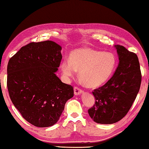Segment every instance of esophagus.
I'll return each instance as SVG.
<instances>
[{"mask_svg":"<svg viewBox=\"0 0 149 149\" xmlns=\"http://www.w3.org/2000/svg\"><path fill=\"white\" fill-rule=\"evenodd\" d=\"M83 92V90H81L80 88L77 87V86H75L74 87V94L75 95H79L81 94Z\"/></svg>","mask_w":149,"mask_h":149,"instance_id":"1","label":"esophagus"}]
</instances>
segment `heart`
I'll list each match as a JSON object with an SVG mask.
<instances>
[{"instance_id": "obj_1", "label": "heart", "mask_w": 149, "mask_h": 149, "mask_svg": "<svg viewBox=\"0 0 149 149\" xmlns=\"http://www.w3.org/2000/svg\"><path fill=\"white\" fill-rule=\"evenodd\" d=\"M116 65V59L113 53L85 47L72 52L69 59L62 61L61 69L66 78L74 76L79 70V76L84 84L95 88L110 78Z\"/></svg>"}]
</instances>
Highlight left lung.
<instances>
[{
  "label": "left lung",
  "instance_id": "1",
  "mask_svg": "<svg viewBox=\"0 0 149 149\" xmlns=\"http://www.w3.org/2000/svg\"><path fill=\"white\" fill-rule=\"evenodd\" d=\"M119 64L113 76L92 94L95 104L88 114L96 123H117L127 114L139 92L142 75L138 57L122 45L115 46Z\"/></svg>",
  "mask_w": 149,
  "mask_h": 149
}]
</instances>
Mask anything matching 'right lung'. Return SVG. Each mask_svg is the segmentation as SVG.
<instances>
[{
    "label": "right lung",
    "instance_id": "add662e5",
    "mask_svg": "<svg viewBox=\"0 0 149 149\" xmlns=\"http://www.w3.org/2000/svg\"><path fill=\"white\" fill-rule=\"evenodd\" d=\"M61 50L52 41L31 42L8 61L10 98L22 116L37 127L56 123L66 102L74 96L73 86L55 75L62 59Z\"/></svg>",
    "mask_w": 149,
    "mask_h": 149
}]
</instances>
